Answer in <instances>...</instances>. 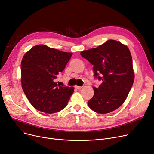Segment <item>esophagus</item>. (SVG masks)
I'll return each mask as SVG.
<instances>
[{"label": "esophagus", "mask_w": 154, "mask_h": 154, "mask_svg": "<svg viewBox=\"0 0 154 154\" xmlns=\"http://www.w3.org/2000/svg\"><path fill=\"white\" fill-rule=\"evenodd\" d=\"M75 88H76V89H80L82 88V86H75Z\"/></svg>", "instance_id": "1"}]
</instances>
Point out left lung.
<instances>
[{
    "label": "left lung",
    "instance_id": "8db88e82",
    "mask_svg": "<svg viewBox=\"0 0 154 154\" xmlns=\"http://www.w3.org/2000/svg\"><path fill=\"white\" fill-rule=\"evenodd\" d=\"M80 54L93 65L94 76L103 81L97 88L93 87L94 96L88 101V106L99 114L115 111L124 103L134 83L129 49L119 42L109 40Z\"/></svg>",
    "mask_w": 154,
    "mask_h": 154
}]
</instances>
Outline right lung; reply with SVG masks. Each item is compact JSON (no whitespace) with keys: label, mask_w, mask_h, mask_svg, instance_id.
I'll return each instance as SVG.
<instances>
[{"label":"right lung","mask_w":154,"mask_h":154,"mask_svg":"<svg viewBox=\"0 0 154 154\" xmlns=\"http://www.w3.org/2000/svg\"><path fill=\"white\" fill-rule=\"evenodd\" d=\"M73 53L45 45L32 47L21 63V83L30 104L41 112L53 114L66 106L73 87L60 86L55 82Z\"/></svg>","instance_id":"add662e5"}]
</instances>
